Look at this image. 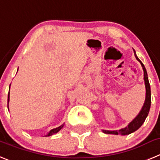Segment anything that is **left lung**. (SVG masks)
<instances>
[{
	"instance_id": "obj_1",
	"label": "left lung",
	"mask_w": 160,
	"mask_h": 160,
	"mask_svg": "<svg viewBox=\"0 0 160 160\" xmlns=\"http://www.w3.org/2000/svg\"><path fill=\"white\" fill-rule=\"evenodd\" d=\"M134 54H135L136 58L138 60L140 63L142 65L143 70H144V83H145V88H146V98H145V102H144V106L142 107V110H141V112L139 113L138 115L133 119V121L130 122L129 124L127 127L124 128V129H120V130H115V131H108V130H102V132H105L107 134H114V135H128V134H130L132 132H135L136 130L141 127V125H143V123L145 121L146 118H147L148 114L149 113V110H150V107H151V88H150V83L148 81V77L147 71H146V68L144 67V64L141 62V61L137 58V54H136V52L134 50Z\"/></svg>"
}]
</instances>
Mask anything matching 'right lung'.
Returning a JSON list of instances; mask_svg holds the SVG:
<instances>
[{"instance_id": "right-lung-1", "label": "right lung", "mask_w": 160, "mask_h": 160, "mask_svg": "<svg viewBox=\"0 0 160 160\" xmlns=\"http://www.w3.org/2000/svg\"><path fill=\"white\" fill-rule=\"evenodd\" d=\"M9 89H10V86H9ZM8 101H9V92H8ZM63 126H64V125H62L61 126H59V127L56 128V129H53L52 130L50 131V132H49L47 135H46V137H49V136H52V135H53V134L57 133L58 131H60L61 129H62V127H63Z\"/></svg>"}]
</instances>
